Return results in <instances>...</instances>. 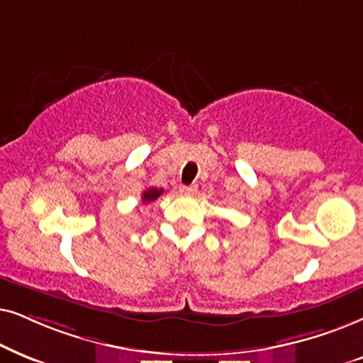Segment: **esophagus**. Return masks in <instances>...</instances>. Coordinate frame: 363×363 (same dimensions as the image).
<instances>
[{
  "instance_id": "34e87169",
  "label": "esophagus",
  "mask_w": 363,
  "mask_h": 363,
  "mask_svg": "<svg viewBox=\"0 0 363 363\" xmlns=\"http://www.w3.org/2000/svg\"><path fill=\"white\" fill-rule=\"evenodd\" d=\"M179 192L184 196H194L197 192V186H181L179 187Z\"/></svg>"
}]
</instances>
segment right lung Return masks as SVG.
<instances>
[{
	"instance_id": "obj_1",
	"label": "right lung",
	"mask_w": 363,
	"mask_h": 363,
	"mask_svg": "<svg viewBox=\"0 0 363 363\" xmlns=\"http://www.w3.org/2000/svg\"><path fill=\"white\" fill-rule=\"evenodd\" d=\"M162 192H164V189H157V187H149V189L143 192V204H151V202L156 201L157 197L162 194Z\"/></svg>"
}]
</instances>
